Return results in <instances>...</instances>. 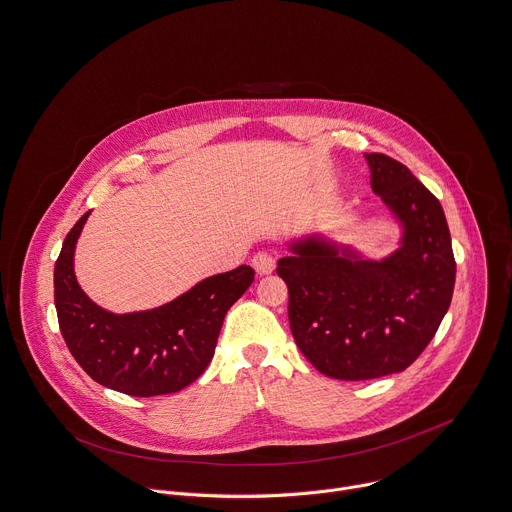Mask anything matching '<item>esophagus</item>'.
Here are the masks:
<instances>
[{
	"instance_id": "obj_1",
	"label": "esophagus",
	"mask_w": 512,
	"mask_h": 512,
	"mask_svg": "<svg viewBox=\"0 0 512 512\" xmlns=\"http://www.w3.org/2000/svg\"><path fill=\"white\" fill-rule=\"evenodd\" d=\"M252 266L254 270L264 276V274H270L274 270V256L268 254V252H258L254 258H252Z\"/></svg>"
}]
</instances>
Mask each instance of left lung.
Returning <instances> with one entry per match:
<instances>
[{
  "label": "left lung",
  "mask_w": 512,
  "mask_h": 512,
  "mask_svg": "<svg viewBox=\"0 0 512 512\" xmlns=\"http://www.w3.org/2000/svg\"><path fill=\"white\" fill-rule=\"evenodd\" d=\"M370 185L401 223L382 260L311 234L289 244L276 272L289 287V323L303 356L325 376L370 380L403 372L429 346L449 309L456 260L445 213L411 170L366 154Z\"/></svg>",
  "instance_id": "left-lung-1"
}]
</instances>
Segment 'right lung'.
<instances>
[{
	"label": "right lung",
	"instance_id": "1",
	"mask_svg": "<svg viewBox=\"0 0 512 512\" xmlns=\"http://www.w3.org/2000/svg\"><path fill=\"white\" fill-rule=\"evenodd\" d=\"M87 211L54 264V305L69 352L99 384L130 396L179 392L211 362L225 313L248 291L246 264L201 282L156 309L111 313L95 305L75 276V246Z\"/></svg>",
	"mask_w": 512,
	"mask_h": 512
}]
</instances>
